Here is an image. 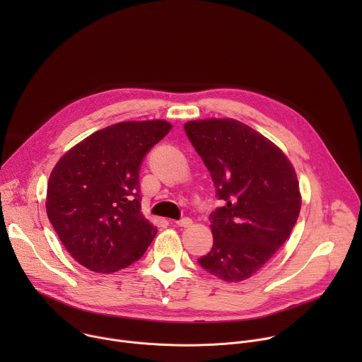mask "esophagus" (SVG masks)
Wrapping results in <instances>:
<instances>
[{
    "instance_id": "esophagus-1",
    "label": "esophagus",
    "mask_w": 362,
    "mask_h": 362,
    "mask_svg": "<svg viewBox=\"0 0 362 362\" xmlns=\"http://www.w3.org/2000/svg\"><path fill=\"white\" fill-rule=\"evenodd\" d=\"M176 225L182 226V228H187V226L192 225V219L190 218H182V219L176 221Z\"/></svg>"
}]
</instances>
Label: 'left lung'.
Masks as SVG:
<instances>
[{
	"mask_svg": "<svg viewBox=\"0 0 362 362\" xmlns=\"http://www.w3.org/2000/svg\"><path fill=\"white\" fill-rule=\"evenodd\" d=\"M185 132L225 203L211 214L214 246L197 262L225 282L245 281L268 264L296 223V173L271 140L238 120L187 122Z\"/></svg>",
	"mask_w": 362,
	"mask_h": 362,
	"instance_id": "left-lung-1",
	"label": "left lung"
}]
</instances>
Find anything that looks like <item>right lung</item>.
I'll return each instance as SVG.
<instances>
[{
  "mask_svg": "<svg viewBox=\"0 0 362 362\" xmlns=\"http://www.w3.org/2000/svg\"><path fill=\"white\" fill-rule=\"evenodd\" d=\"M172 126L124 122L98 130L69 150L49 175L47 215L74 259L110 274L139 261L156 236L140 212V168Z\"/></svg>",
  "mask_w": 362,
  "mask_h": 362,
  "instance_id": "obj_1",
  "label": "right lung"
}]
</instances>
